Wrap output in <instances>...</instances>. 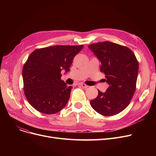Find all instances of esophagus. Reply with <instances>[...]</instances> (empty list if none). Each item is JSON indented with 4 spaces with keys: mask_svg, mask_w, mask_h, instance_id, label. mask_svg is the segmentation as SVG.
<instances>
[{
    "mask_svg": "<svg viewBox=\"0 0 156 156\" xmlns=\"http://www.w3.org/2000/svg\"><path fill=\"white\" fill-rule=\"evenodd\" d=\"M78 85H79L80 86H81V87H82L84 88H87L88 87V86H87V85H85V84H84V83H79Z\"/></svg>",
    "mask_w": 156,
    "mask_h": 156,
    "instance_id": "esophagus-1",
    "label": "esophagus"
}]
</instances>
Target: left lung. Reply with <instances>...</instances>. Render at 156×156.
<instances>
[{"label": "left lung", "instance_id": "1", "mask_svg": "<svg viewBox=\"0 0 156 156\" xmlns=\"http://www.w3.org/2000/svg\"><path fill=\"white\" fill-rule=\"evenodd\" d=\"M101 62V71L109 86L105 92L90 101L92 108L103 116H110L123 111L135 93L138 62L134 53L126 47L110 42L89 45Z\"/></svg>", "mask_w": 156, "mask_h": 156}]
</instances>
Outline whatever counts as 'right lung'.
Masks as SVG:
<instances>
[{"label":"right lung","mask_w":156,"mask_h":156,"mask_svg":"<svg viewBox=\"0 0 156 156\" xmlns=\"http://www.w3.org/2000/svg\"><path fill=\"white\" fill-rule=\"evenodd\" d=\"M84 45H54L32 52L24 64V94L38 111L52 114L67 104L72 89L61 80V71H69L75 56Z\"/></svg>","instance_id":"obj_1"}]
</instances>
